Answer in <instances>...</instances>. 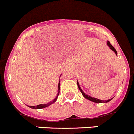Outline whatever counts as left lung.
Returning <instances> with one entry per match:
<instances>
[{
    "mask_svg": "<svg viewBox=\"0 0 134 134\" xmlns=\"http://www.w3.org/2000/svg\"><path fill=\"white\" fill-rule=\"evenodd\" d=\"M107 44H108V46L110 48V49H111V50H113V51H114V52L115 53H116V56H117V52H116V49H115L114 47V46H113L112 45H111V44H110V42H109V41L107 42ZM77 84H78V88H79L80 91L81 92V93H82V95H83V96H84L85 98H86V99H88V100H90V101L94 102H96V103H102V102L106 103V102H110V100H111V99H112V98H111V99H110V100H105V101H104V100H99V99H97V98H92V97L90 96H88V95H87V94H86L85 93H84V92L82 91V89H81V88H80V86L79 84H78V81H77Z\"/></svg>",
    "mask_w": 134,
    "mask_h": 134,
    "instance_id": "8db88e82",
    "label": "left lung"
}]
</instances>
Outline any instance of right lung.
Masks as SVG:
<instances>
[{"instance_id": "add662e5", "label": "right lung", "mask_w": 134, "mask_h": 134, "mask_svg": "<svg viewBox=\"0 0 134 134\" xmlns=\"http://www.w3.org/2000/svg\"><path fill=\"white\" fill-rule=\"evenodd\" d=\"M58 90H60V82H59L58 83ZM59 95V92L57 94V96L56 97V98H55L54 100H53L52 101H51L50 102L48 103V104H40V105H34V106H29L30 108H31L32 109H42V108H44L47 107V106H48V105H51V104H53L54 102H55L56 100V99H57L58 96Z\"/></svg>"}]
</instances>
